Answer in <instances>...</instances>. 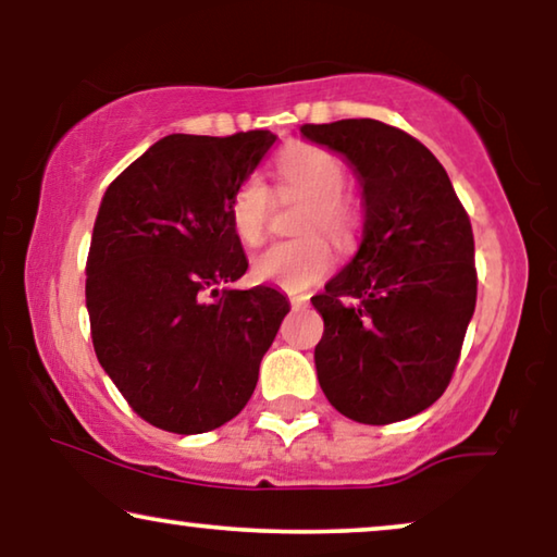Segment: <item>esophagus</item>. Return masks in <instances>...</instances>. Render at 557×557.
Returning <instances> with one entry per match:
<instances>
[{
	"label": "esophagus",
	"mask_w": 557,
	"mask_h": 557,
	"mask_svg": "<svg viewBox=\"0 0 557 557\" xmlns=\"http://www.w3.org/2000/svg\"><path fill=\"white\" fill-rule=\"evenodd\" d=\"M288 301H292V307L294 309H301V307H307V301H309V296H288Z\"/></svg>",
	"instance_id": "obj_1"
}]
</instances>
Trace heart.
I'll return each instance as SVG.
<instances>
[{
  "label": "heart",
  "mask_w": 557,
  "mask_h": 557,
  "mask_svg": "<svg viewBox=\"0 0 557 557\" xmlns=\"http://www.w3.org/2000/svg\"><path fill=\"white\" fill-rule=\"evenodd\" d=\"M278 195L307 197L296 240L273 243L250 263V273L261 284L286 292H307L334 269L332 243L314 230H322L334 246L352 248L362 227L360 205L345 193L347 166L334 151L317 144H292L276 162ZM271 218V193L263 180L250 177L235 189L231 200V225L243 246H258L265 238Z\"/></svg>",
  "instance_id": "1"
}]
</instances>
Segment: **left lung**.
Masks as SVG:
<instances>
[{"mask_svg":"<svg viewBox=\"0 0 557 557\" xmlns=\"http://www.w3.org/2000/svg\"><path fill=\"white\" fill-rule=\"evenodd\" d=\"M362 185V243L311 296L324 319L319 385L342 416L385 425L433 406L451 383L476 307L474 233L451 180L413 136L375 119L304 124Z\"/></svg>","mask_w":557,"mask_h":557,"instance_id":"obj_1","label":"left lung"}]
</instances>
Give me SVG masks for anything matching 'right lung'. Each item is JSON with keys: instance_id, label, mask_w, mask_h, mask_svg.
Returning <instances> with one entry per match:
<instances>
[{"instance_id": "1", "label": "right lung", "mask_w": 557, "mask_h": 557, "mask_svg": "<svg viewBox=\"0 0 557 557\" xmlns=\"http://www.w3.org/2000/svg\"><path fill=\"white\" fill-rule=\"evenodd\" d=\"M276 136L172 134L106 189L86 263L101 368L144 421L205 433L246 408L288 314L271 286L225 288L248 269L231 200Z\"/></svg>"}]
</instances>
